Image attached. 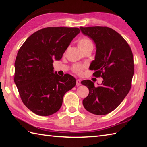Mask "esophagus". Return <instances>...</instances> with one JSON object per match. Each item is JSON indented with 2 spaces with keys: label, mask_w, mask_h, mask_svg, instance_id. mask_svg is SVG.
<instances>
[{
  "label": "esophagus",
  "mask_w": 147,
  "mask_h": 147,
  "mask_svg": "<svg viewBox=\"0 0 147 147\" xmlns=\"http://www.w3.org/2000/svg\"><path fill=\"white\" fill-rule=\"evenodd\" d=\"M76 85L77 86L81 85V80H79V79L76 80Z\"/></svg>",
  "instance_id": "1"
}]
</instances>
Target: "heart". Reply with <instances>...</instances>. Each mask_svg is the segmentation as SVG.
I'll return each mask as SVG.
<instances>
[{
	"mask_svg": "<svg viewBox=\"0 0 147 147\" xmlns=\"http://www.w3.org/2000/svg\"><path fill=\"white\" fill-rule=\"evenodd\" d=\"M78 45L79 49L81 51H83L84 49L88 47H93V43L92 40L87 37H83L78 40ZM85 68V65L77 64L75 65L73 67V70L77 73H81L82 72L83 69Z\"/></svg>",
	"mask_w": 147,
	"mask_h": 147,
	"instance_id": "heart-1",
	"label": "heart"
}]
</instances>
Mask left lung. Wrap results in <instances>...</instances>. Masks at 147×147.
I'll use <instances>...</instances> for the list:
<instances>
[{"instance_id":"obj_1","label":"left lung","mask_w":147,"mask_h":147,"mask_svg":"<svg viewBox=\"0 0 147 147\" xmlns=\"http://www.w3.org/2000/svg\"><path fill=\"white\" fill-rule=\"evenodd\" d=\"M80 28L96 46L95 60L91 62L90 69L95 71V76L103 78L97 87L90 80L81 82L89 89L83 104L87 111L93 114H107L119 105L131 86L134 74L131 49L123 37L110 28Z\"/></svg>"}]
</instances>
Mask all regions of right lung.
<instances>
[{"label": "right lung", "mask_w": 147, "mask_h": 147, "mask_svg": "<svg viewBox=\"0 0 147 147\" xmlns=\"http://www.w3.org/2000/svg\"><path fill=\"white\" fill-rule=\"evenodd\" d=\"M78 28L47 27L33 33L19 50L15 61L14 83L23 104L42 116L57 112L64 94L76 85L70 74L54 73V60H61Z\"/></svg>", "instance_id": "add662e5"}]
</instances>
